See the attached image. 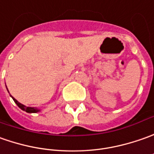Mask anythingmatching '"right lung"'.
Instances as JSON below:
<instances>
[{"mask_svg":"<svg viewBox=\"0 0 154 154\" xmlns=\"http://www.w3.org/2000/svg\"><path fill=\"white\" fill-rule=\"evenodd\" d=\"M13 99H14V102L17 104V106H19V108H21L23 111H25L26 112L31 113V112H39V110H38V109L34 108V107H29V106H24L23 104L19 103V101H18L16 99H14V97H13Z\"/></svg>","mask_w":154,"mask_h":154,"instance_id":"obj_1","label":"right lung"}]
</instances>
